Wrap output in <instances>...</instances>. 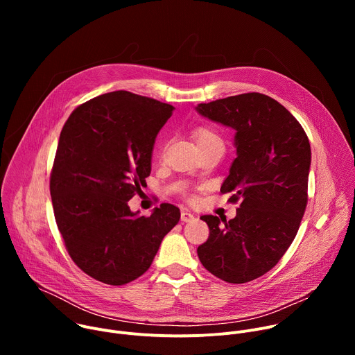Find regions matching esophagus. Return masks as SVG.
Masks as SVG:
<instances>
[{"label":"esophagus","instance_id":"esophagus-1","mask_svg":"<svg viewBox=\"0 0 355 355\" xmlns=\"http://www.w3.org/2000/svg\"><path fill=\"white\" fill-rule=\"evenodd\" d=\"M195 216L192 214H189L188 211H181V222L182 223H187V222H191Z\"/></svg>","mask_w":355,"mask_h":355}]
</instances>
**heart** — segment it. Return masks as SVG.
Masks as SVG:
<instances>
[{
  "mask_svg": "<svg viewBox=\"0 0 355 355\" xmlns=\"http://www.w3.org/2000/svg\"><path fill=\"white\" fill-rule=\"evenodd\" d=\"M192 137L196 141L198 148H204L212 144H222L223 146V140L220 137V135L218 133L216 129H214L212 126L208 125H200L193 128L192 130Z\"/></svg>",
  "mask_w": 355,
  "mask_h": 355,
  "instance_id": "obj_1",
  "label": "heart"
}]
</instances>
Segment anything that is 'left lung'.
<instances>
[{"instance_id":"left-lung-1","label":"left lung","mask_w":355,"mask_h":355,"mask_svg":"<svg viewBox=\"0 0 355 355\" xmlns=\"http://www.w3.org/2000/svg\"><path fill=\"white\" fill-rule=\"evenodd\" d=\"M196 111L236 130L237 157L220 192L241 200L229 222L200 216L209 237L196 252L215 277L244 284L275 267L297 233L308 205L309 139L285 107L260 92L199 104Z\"/></svg>"}]
</instances>
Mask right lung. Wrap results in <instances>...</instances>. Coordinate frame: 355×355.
<instances>
[{"label": "right lung", "mask_w": 355, "mask_h": 355, "mask_svg": "<svg viewBox=\"0 0 355 355\" xmlns=\"http://www.w3.org/2000/svg\"><path fill=\"white\" fill-rule=\"evenodd\" d=\"M174 107L114 91L77 107L66 121L50 174L56 223L76 266L108 285H125L153 263L178 223L171 204L137 216L128 200L151 171L157 133Z\"/></svg>", "instance_id": "1"}]
</instances>
